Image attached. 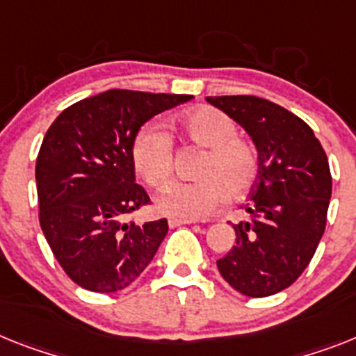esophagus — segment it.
Wrapping results in <instances>:
<instances>
[{
    "label": "esophagus",
    "instance_id": "34e87169",
    "mask_svg": "<svg viewBox=\"0 0 356 356\" xmlns=\"http://www.w3.org/2000/svg\"><path fill=\"white\" fill-rule=\"evenodd\" d=\"M168 224H170V228H177V226H183V224H193V220H186V219H170Z\"/></svg>",
    "mask_w": 356,
    "mask_h": 356
}]
</instances>
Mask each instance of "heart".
I'll return each mask as SVG.
<instances>
[{
  "label": "heart",
  "instance_id": "b5f03b06",
  "mask_svg": "<svg viewBox=\"0 0 356 356\" xmlns=\"http://www.w3.org/2000/svg\"><path fill=\"white\" fill-rule=\"evenodd\" d=\"M179 127L188 141L206 148L193 175V183L173 184L157 201L164 213L179 219H202L213 213L226 197L241 199L253 188L259 173V155L252 143L237 136V124L228 113L201 106L184 113ZM137 173L154 190L170 184L173 150L170 137L161 128H141L132 143Z\"/></svg>",
  "mask_w": 356,
  "mask_h": 356
}]
</instances>
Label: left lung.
Segmentation results:
<instances>
[{"label":"left lung","mask_w":356,"mask_h":356,"mask_svg":"<svg viewBox=\"0 0 356 356\" xmlns=\"http://www.w3.org/2000/svg\"><path fill=\"white\" fill-rule=\"evenodd\" d=\"M206 101L238 122L259 154V173L234 224L237 244L217 261L222 279L246 297L279 293L306 270L325 229L331 199L327 157L306 122L255 95Z\"/></svg>","instance_id":"left-lung-1"}]
</instances>
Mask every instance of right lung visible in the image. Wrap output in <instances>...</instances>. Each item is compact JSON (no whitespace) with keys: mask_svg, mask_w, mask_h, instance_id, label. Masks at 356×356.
<instances>
[{"mask_svg":"<svg viewBox=\"0 0 356 356\" xmlns=\"http://www.w3.org/2000/svg\"><path fill=\"white\" fill-rule=\"evenodd\" d=\"M190 99L115 88L74 103L47 130L35 161L40 224L77 286L95 293L124 289L157 253L166 219L124 222L150 202L136 183L132 143L146 121Z\"/></svg>","mask_w":356,"mask_h":356,"instance_id":"right-lung-1","label":"right lung"}]
</instances>
